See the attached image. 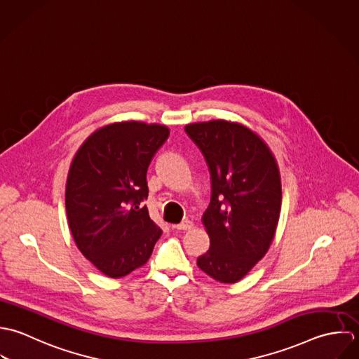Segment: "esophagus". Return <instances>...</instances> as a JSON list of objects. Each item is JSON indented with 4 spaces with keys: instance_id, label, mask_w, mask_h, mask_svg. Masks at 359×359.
I'll use <instances>...</instances> for the list:
<instances>
[{
    "instance_id": "34e87169",
    "label": "esophagus",
    "mask_w": 359,
    "mask_h": 359,
    "mask_svg": "<svg viewBox=\"0 0 359 359\" xmlns=\"http://www.w3.org/2000/svg\"><path fill=\"white\" fill-rule=\"evenodd\" d=\"M193 222H190V220H184V222H182V223H179V224H173L172 227L173 229H176V230H190V229H193Z\"/></svg>"
}]
</instances>
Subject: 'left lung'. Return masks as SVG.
Segmentation results:
<instances>
[{
    "label": "left lung",
    "mask_w": 359,
    "mask_h": 359,
    "mask_svg": "<svg viewBox=\"0 0 359 359\" xmlns=\"http://www.w3.org/2000/svg\"><path fill=\"white\" fill-rule=\"evenodd\" d=\"M184 130L201 149L212 180L203 215L211 247L197 265L220 283H236L262 259L275 237L282 205L276 159L240 123L210 121Z\"/></svg>",
    "instance_id": "obj_1"
}]
</instances>
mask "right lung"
Returning a JSON list of instances; mask_svg holds the SVG:
<instances>
[{
	"label": "right lung",
	"instance_id": "add662e5",
	"mask_svg": "<svg viewBox=\"0 0 359 359\" xmlns=\"http://www.w3.org/2000/svg\"><path fill=\"white\" fill-rule=\"evenodd\" d=\"M168 137L162 125L112 123L73 158L65 193L69 227L80 252L109 278L143 266L162 234L143 201L147 169Z\"/></svg>",
	"mask_w": 359,
	"mask_h": 359
}]
</instances>
